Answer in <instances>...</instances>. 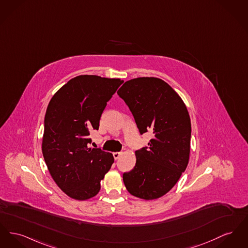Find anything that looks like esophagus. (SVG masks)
<instances>
[{"instance_id":"1","label":"esophagus","mask_w":248,"mask_h":248,"mask_svg":"<svg viewBox=\"0 0 248 248\" xmlns=\"http://www.w3.org/2000/svg\"><path fill=\"white\" fill-rule=\"evenodd\" d=\"M123 154L122 153H119V152H115V153H113V157H114V159L117 160V159H119L120 157H121V155H122Z\"/></svg>"}]
</instances>
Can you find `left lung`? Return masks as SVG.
I'll return each instance as SVG.
<instances>
[{
  "mask_svg": "<svg viewBox=\"0 0 248 248\" xmlns=\"http://www.w3.org/2000/svg\"><path fill=\"white\" fill-rule=\"evenodd\" d=\"M117 93L129 107L140 134L154 135L148 149L136 151L135 168L123 175L124 186L139 199H159L174 186L189 162L186 106L167 82L154 77L127 80Z\"/></svg>",
  "mask_w": 248,
  "mask_h": 248,
  "instance_id": "1",
  "label": "left lung"
}]
</instances>
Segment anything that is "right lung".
Returning a JSON list of instances; mask_svg holds the SVG:
<instances>
[{
    "label": "right lung",
    "instance_id": "right-lung-1",
    "mask_svg": "<svg viewBox=\"0 0 248 248\" xmlns=\"http://www.w3.org/2000/svg\"><path fill=\"white\" fill-rule=\"evenodd\" d=\"M121 78L80 75L54 93L45 115L42 153L59 188L69 198L86 201L98 194L114 162L112 154L89 148L90 131L98 130L107 102Z\"/></svg>",
    "mask_w": 248,
    "mask_h": 248
}]
</instances>
